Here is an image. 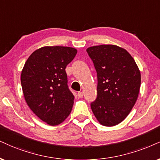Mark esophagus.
Wrapping results in <instances>:
<instances>
[{"mask_svg":"<svg viewBox=\"0 0 160 160\" xmlns=\"http://www.w3.org/2000/svg\"><path fill=\"white\" fill-rule=\"evenodd\" d=\"M78 98H82V97H83V92H78Z\"/></svg>","mask_w":160,"mask_h":160,"instance_id":"1","label":"esophagus"}]
</instances>
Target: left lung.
I'll return each instance as SVG.
<instances>
[{"label":"left lung","instance_id":"obj_1","mask_svg":"<svg viewBox=\"0 0 160 160\" xmlns=\"http://www.w3.org/2000/svg\"><path fill=\"white\" fill-rule=\"evenodd\" d=\"M87 52L97 72V98L90 104L100 124L115 126L127 117L137 102L141 74L125 49L113 44L88 47Z\"/></svg>","mask_w":160,"mask_h":160}]
</instances>
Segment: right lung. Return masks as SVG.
<instances>
[{"mask_svg":"<svg viewBox=\"0 0 160 160\" xmlns=\"http://www.w3.org/2000/svg\"><path fill=\"white\" fill-rule=\"evenodd\" d=\"M77 50L70 47H43L29 56L21 75L25 101L39 119L58 125L70 115L74 96L68 86L65 68Z\"/></svg>","mask_w":160,"mask_h":160,"instance_id":"add662e5","label":"right lung"}]
</instances>
